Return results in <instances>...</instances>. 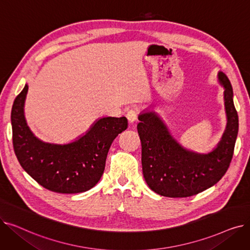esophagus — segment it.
Listing matches in <instances>:
<instances>
[{
  "label": "esophagus",
  "instance_id": "1",
  "mask_svg": "<svg viewBox=\"0 0 250 250\" xmlns=\"http://www.w3.org/2000/svg\"><path fill=\"white\" fill-rule=\"evenodd\" d=\"M126 117H127V120H128L129 123H134L138 117V110L135 109V108L129 109L126 113Z\"/></svg>",
  "mask_w": 250,
  "mask_h": 250
}]
</instances>
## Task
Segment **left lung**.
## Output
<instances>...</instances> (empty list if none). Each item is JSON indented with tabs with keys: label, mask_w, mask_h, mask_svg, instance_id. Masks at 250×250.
I'll list each match as a JSON object with an SVG mask.
<instances>
[{
	"label": "left lung",
	"mask_w": 250,
	"mask_h": 250,
	"mask_svg": "<svg viewBox=\"0 0 250 250\" xmlns=\"http://www.w3.org/2000/svg\"><path fill=\"white\" fill-rule=\"evenodd\" d=\"M219 79L225 87L228 123L218 147L211 153L201 155L180 147L154 112L139 116L143 174L156 193L169 198H187L213 187L227 172L233 158L239 121L229 79L223 73L219 74Z\"/></svg>",
	"instance_id": "left-lung-1"
}]
</instances>
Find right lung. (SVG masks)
<instances>
[{
	"mask_svg": "<svg viewBox=\"0 0 250 250\" xmlns=\"http://www.w3.org/2000/svg\"><path fill=\"white\" fill-rule=\"evenodd\" d=\"M28 86L14 100L11 111L13 148L22 168L37 183L60 193L89 190L101 178L113 140L127 127L123 117H103L89 132L68 145L36 139L26 125L24 101Z\"/></svg>",
	"mask_w": 250,
	"mask_h": 250,
	"instance_id": "add662e5",
	"label": "right lung"
}]
</instances>
